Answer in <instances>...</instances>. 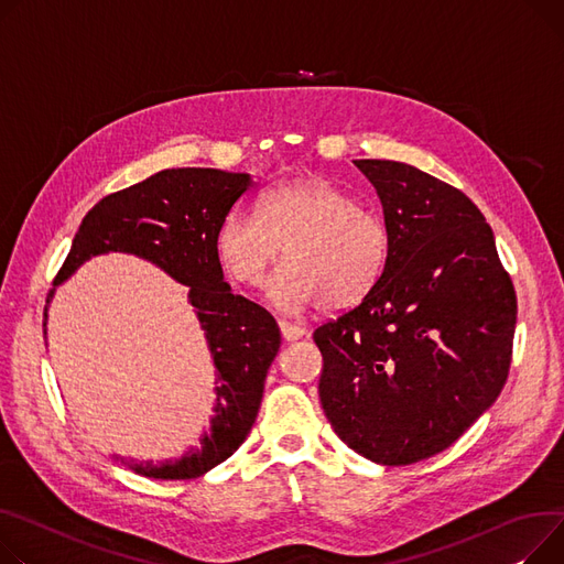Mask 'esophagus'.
Returning <instances> with one entry per match:
<instances>
[{
  "instance_id": "1",
  "label": "esophagus",
  "mask_w": 564,
  "mask_h": 564,
  "mask_svg": "<svg viewBox=\"0 0 564 564\" xmlns=\"http://www.w3.org/2000/svg\"><path fill=\"white\" fill-rule=\"evenodd\" d=\"M279 328H281V335L285 337L288 343L299 340V337H304V335H306V328H304V326L292 324V322H285V319H281V322H279Z\"/></svg>"
}]
</instances>
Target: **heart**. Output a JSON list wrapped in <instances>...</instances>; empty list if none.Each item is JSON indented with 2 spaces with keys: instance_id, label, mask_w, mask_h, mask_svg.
<instances>
[{
  "instance_id": "b5f03b06",
  "label": "heart",
  "mask_w": 564,
  "mask_h": 564,
  "mask_svg": "<svg viewBox=\"0 0 564 564\" xmlns=\"http://www.w3.org/2000/svg\"><path fill=\"white\" fill-rule=\"evenodd\" d=\"M285 249L270 285L283 313L349 311L381 281L390 258L386 221L330 178L281 181L260 213L234 208L217 231V256L238 283L258 288Z\"/></svg>"
}]
</instances>
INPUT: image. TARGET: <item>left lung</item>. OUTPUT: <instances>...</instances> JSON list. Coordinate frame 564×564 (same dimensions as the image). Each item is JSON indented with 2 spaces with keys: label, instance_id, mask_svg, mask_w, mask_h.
Listing matches in <instances>:
<instances>
[{
  "label": "left lung",
  "instance_id": "obj_1",
  "mask_svg": "<svg viewBox=\"0 0 564 564\" xmlns=\"http://www.w3.org/2000/svg\"><path fill=\"white\" fill-rule=\"evenodd\" d=\"M377 187L390 258L362 304L315 328L319 401L347 446L412 465L490 408L512 360L517 296L476 204L417 167L354 161Z\"/></svg>",
  "mask_w": 564,
  "mask_h": 564
}]
</instances>
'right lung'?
<instances>
[{
    "mask_svg": "<svg viewBox=\"0 0 564 564\" xmlns=\"http://www.w3.org/2000/svg\"><path fill=\"white\" fill-rule=\"evenodd\" d=\"M249 187L253 181L242 172L176 167L112 193L84 217L54 281L56 288L86 260L120 251L149 260L187 285V302L197 313L215 365V415L210 431L199 440L202 446L176 460L156 465L120 458L140 476L199 478L227 460L256 422L268 369L281 347V330L265 308L231 292L217 256L219 224ZM52 296L54 290L47 304Z\"/></svg>",
    "mask_w": 564,
    "mask_h": 564,
    "instance_id": "add662e5",
    "label": "right lung"
}]
</instances>
